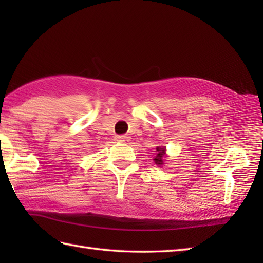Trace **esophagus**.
<instances>
[{"label":"esophagus","instance_id":"obj_1","mask_svg":"<svg viewBox=\"0 0 263 263\" xmlns=\"http://www.w3.org/2000/svg\"><path fill=\"white\" fill-rule=\"evenodd\" d=\"M131 137L130 136H117L116 137V141L122 142V143H127L130 142Z\"/></svg>","mask_w":263,"mask_h":263}]
</instances>
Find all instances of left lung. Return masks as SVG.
<instances>
[{
	"instance_id": "1",
	"label": "left lung",
	"mask_w": 263,
	"mask_h": 263,
	"mask_svg": "<svg viewBox=\"0 0 263 263\" xmlns=\"http://www.w3.org/2000/svg\"><path fill=\"white\" fill-rule=\"evenodd\" d=\"M157 156H156V158L154 159L156 165H161L163 164V156L165 155V148H157Z\"/></svg>"
}]
</instances>
